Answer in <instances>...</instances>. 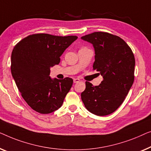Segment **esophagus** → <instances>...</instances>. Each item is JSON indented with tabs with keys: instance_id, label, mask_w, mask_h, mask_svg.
<instances>
[{
	"instance_id": "esophagus-1",
	"label": "esophagus",
	"mask_w": 151,
	"mask_h": 151,
	"mask_svg": "<svg viewBox=\"0 0 151 151\" xmlns=\"http://www.w3.org/2000/svg\"><path fill=\"white\" fill-rule=\"evenodd\" d=\"M73 81H74V83H78V82L80 81V79L75 78H74Z\"/></svg>"
}]
</instances>
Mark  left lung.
Listing matches in <instances>:
<instances>
[{"label": "left lung", "mask_w": 151, "mask_h": 151, "mask_svg": "<svg viewBox=\"0 0 151 151\" xmlns=\"http://www.w3.org/2000/svg\"><path fill=\"white\" fill-rule=\"evenodd\" d=\"M81 39L93 44V70L103 77L97 86L86 82V90L81 94L82 101L91 113L109 115L122 105L134 81V55L122 38L113 34L94 32Z\"/></svg>", "instance_id": "obj_1"}]
</instances>
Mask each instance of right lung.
<instances>
[{
	"label": "right lung",
	"mask_w": 151,
	"mask_h": 151,
	"mask_svg": "<svg viewBox=\"0 0 151 151\" xmlns=\"http://www.w3.org/2000/svg\"><path fill=\"white\" fill-rule=\"evenodd\" d=\"M77 38L75 35L36 33L14 46L12 75L22 98L34 111L47 114L62 105L73 80L69 77L52 80L50 68L59 64L61 55Z\"/></svg>",
	"instance_id": "1"
}]
</instances>
